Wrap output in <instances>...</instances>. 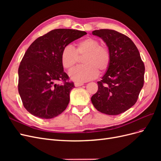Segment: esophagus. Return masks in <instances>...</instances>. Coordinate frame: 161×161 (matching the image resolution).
Here are the masks:
<instances>
[{
    "mask_svg": "<svg viewBox=\"0 0 161 161\" xmlns=\"http://www.w3.org/2000/svg\"><path fill=\"white\" fill-rule=\"evenodd\" d=\"M84 84L82 83V82H75V86L78 87V86H82Z\"/></svg>",
    "mask_w": 161,
    "mask_h": 161,
    "instance_id": "34e87169",
    "label": "esophagus"
}]
</instances>
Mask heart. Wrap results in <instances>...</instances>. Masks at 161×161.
Returning <instances> with one entry per match:
<instances>
[{
	"label": "heart",
	"instance_id": "1",
	"mask_svg": "<svg viewBox=\"0 0 161 161\" xmlns=\"http://www.w3.org/2000/svg\"><path fill=\"white\" fill-rule=\"evenodd\" d=\"M78 56H85L82 64L70 72V79L76 82H86L96 78L100 72H104L109 67L111 56L106 47L101 46L99 41L92 37L84 39L73 47L66 46L61 53V62L65 69L70 70L76 65Z\"/></svg>",
	"mask_w": 161,
	"mask_h": 161
}]
</instances>
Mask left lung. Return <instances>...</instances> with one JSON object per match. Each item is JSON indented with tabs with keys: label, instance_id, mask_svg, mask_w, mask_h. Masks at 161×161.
<instances>
[{
	"label": "left lung",
	"instance_id": "left-lung-1",
	"mask_svg": "<svg viewBox=\"0 0 161 161\" xmlns=\"http://www.w3.org/2000/svg\"><path fill=\"white\" fill-rule=\"evenodd\" d=\"M106 43L111 60L98 91L91 97L95 108L101 113L115 115L131 108L137 101L144 85L145 67L137 47L124 34L111 30L92 32Z\"/></svg>",
	"mask_w": 161,
	"mask_h": 161
}]
</instances>
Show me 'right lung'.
<instances>
[{
    "mask_svg": "<svg viewBox=\"0 0 161 161\" xmlns=\"http://www.w3.org/2000/svg\"><path fill=\"white\" fill-rule=\"evenodd\" d=\"M86 34L57 29L38 37L29 47L19 67L18 91L24 108L31 114L51 119L66 109L75 85L67 81L69 77L62 64V51ZM58 81L63 83L57 84Z\"/></svg>",
    "mask_w": 161,
    "mask_h": 161,
    "instance_id": "right-lung-1",
    "label": "right lung"
}]
</instances>
